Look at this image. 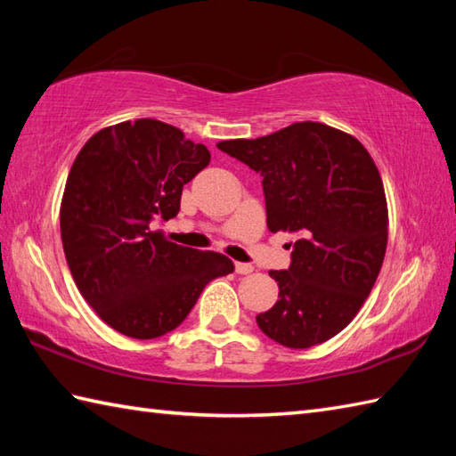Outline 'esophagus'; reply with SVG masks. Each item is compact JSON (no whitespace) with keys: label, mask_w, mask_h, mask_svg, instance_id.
<instances>
[{"label":"esophagus","mask_w":456,"mask_h":456,"mask_svg":"<svg viewBox=\"0 0 456 456\" xmlns=\"http://www.w3.org/2000/svg\"><path fill=\"white\" fill-rule=\"evenodd\" d=\"M253 265H248V263H235V273L237 274H250L253 273Z\"/></svg>","instance_id":"esophagus-1"}]
</instances>
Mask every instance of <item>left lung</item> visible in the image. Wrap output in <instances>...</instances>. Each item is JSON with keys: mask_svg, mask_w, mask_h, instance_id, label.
Here are the masks:
<instances>
[{"mask_svg": "<svg viewBox=\"0 0 456 456\" xmlns=\"http://www.w3.org/2000/svg\"><path fill=\"white\" fill-rule=\"evenodd\" d=\"M217 149L263 176L268 229L296 235L288 270H270L280 299L256 315L260 331L289 348L325 343L353 322L382 268L388 208L374 160L315 121Z\"/></svg>", "mask_w": 456, "mask_h": 456, "instance_id": "8db88e82", "label": "left lung"}]
</instances>
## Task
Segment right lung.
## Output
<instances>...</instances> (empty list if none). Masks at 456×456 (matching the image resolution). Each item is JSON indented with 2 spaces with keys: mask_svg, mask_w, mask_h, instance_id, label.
I'll use <instances>...</instances> for the list:
<instances>
[{
  "mask_svg": "<svg viewBox=\"0 0 456 456\" xmlns=\"http://www.w3.org/2000/svg\"><path fill=\"white\" fill-rule=\"evenodd\" d=\"M211 154L168 123L123 121L84 144L68 174L61 233L76 286L105 323L133 338L176 329L227 256L182 247L151 231L180 211L182 188Z\"/></svg>",
  "mask_w": 456,
  "mask_h": 456,
  "instance_id": "right-lung-1",
  "label": "right lung"
}]
</instances>
